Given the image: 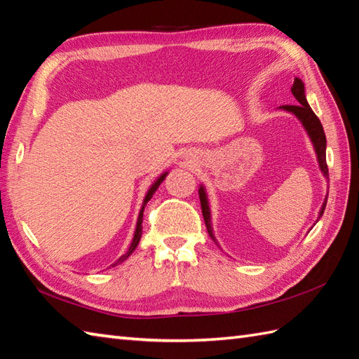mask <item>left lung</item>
Listing matches in <instances>:
<instances>
[{
    "mask_svg": "<svg viewBox=\"0 0 359 359\" xmlns=\"http://www.w3.org/2000/svg\"><path fill=\"white\" fill-rule=\"evenodd\" d=\"M292 94L294 95V98H296L297 103H299V104H284V106H279L278 109L293 114V116L301 121V125H302L304 129H306V133L309 135L311 144H313V149H315V154H316V158H318L319 170H321V172H323V175H324L325 179H329V170H327V162H325L327 139H325V134H324V128L321 125V121H319V118L316 117V114L311 111V108H310V104L307 102V97H306V85H304V81L301 79H297V77L294 79V83H293V86H292ZM199 197H201V205H202V215H203V219H205V225H207L208 234L211 236V239L217 243L216 236H215V233H212L211 210H210L208 194H207V189H205L203 185L199 187ZM325 205H327V196H325L321 210H319V212H318L316 222L324 215ZM217 247H219V243H217Z\"/></svg>",
    "mask_w": 359,
    "mask_h": 359,
    "instance_id": "1",
    "label": "left lung"
}]
</instances>
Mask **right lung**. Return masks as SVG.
I'll list each match as a JSON object with an SVG mask.
<instances>
[{
    "label": "right lung",
    "mask_w": 359,
    "mask_h": 359,
    "mask_svg": "<svg viewBox=\"0 0 359 359\" xmlns=\"http://www.w3.org/2000/svg\"><path fill=\"white\" fill-rule=\"evenodd\" d=\"M168 172H170V171H165V172L160 174L158 177H157L154 182H152V185L148 188L147 194H144V199H143V203H142V208H140V211H139V217H137V225H135V231H134V238H133L131 245H129V248H128L126 253H125V255H121V256L117 259V261L114 262L111 266H116V265H120L121 262H125L126 259L134 253V250L137 248V245H139L140 238H142V222H143V211H144V205H147V203L152 199V196H154V193L157 191V188L160 187V184H162V182L165 180V177L168 175Z\"/></svg>",
    "instance_id": "1"
}]
</instances>
